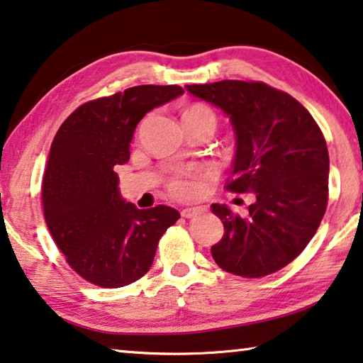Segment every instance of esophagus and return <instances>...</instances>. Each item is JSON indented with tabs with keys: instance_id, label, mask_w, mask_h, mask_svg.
I'll return each mask as SVG.
<instances>
[{
	"instance_id": "34e87169",
	"label": "esophagus",
	"mask_w": 363,
	"mask_h": 363,
	"mask_svg": "<svg viewBox=\"0 0 363 363\" xmlns=\"http://www.w3.org/2000/svg\"><path fill=\"white\" fill-rule=\"evenodd\" d=\"M199 213H202V208H197V206H191V208H184L181 211V215L184 218H194V216H197Z\"/></svg>"
}]
</instances>
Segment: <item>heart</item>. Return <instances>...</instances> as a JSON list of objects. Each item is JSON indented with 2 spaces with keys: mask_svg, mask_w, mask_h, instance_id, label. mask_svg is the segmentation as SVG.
Returning <instances> with one entry per match:
<instances>
[{
  "mask_svg": "<svg viewBox=\"0 0 363 363\" xmlns=\"http://www.w3.org/2000/svg\"><path fill=\"white\" fill-rule=\"evenodd\" d=\"M186 123H211L216 125V116L208 106L202 103H192L182 111V124ZM169 191L176 197L186 199L197 194V184L191 177H177L171 182Z\"/></svg>",
  "mask_w": 363,
  "mask_h": 363,
  "instance_id": "heart-1",
  "label": "heart"
}]
</instances>
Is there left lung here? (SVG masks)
<instances>
[{"mask_svg": "<svg viewBox=\"0 0 363 363\" xmlns=\"http://www.w3.org/2000/svg\"><path fill=\"white\" fill-rule=\"evenodd\" d=\"M186 89L231 121L235 155L226 189L254 195L244 218L224 203L211 205L224 224L213 260L244 278L278 272L306 249L326 210L330 157L318 124L296 99L263 82Z\"/></svg>", "mask_w": 363, "mask_h": 363, "instance_id": "8db88e82", "label": "left lung"}]
</instances>
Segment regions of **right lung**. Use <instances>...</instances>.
<instances>
[{"instance_id":"right-lung-1","label":"right lung","mask_w":363,"mask_h":363,"mask_svg":"<svg viewBox=\"0 0 363 363\" xmlns=\"http://www.w3.org/2000/svg\"><path fill=\"white\" fill-rule=\"evenodd\" d=\"M179 85H137L79 106L56 132L43 176L45 221L66 262L89 283L123 287L150 269L160 238L181 215L139 210L119 192L140 119L182 95Z\"/></svg>"}]
</instances>
